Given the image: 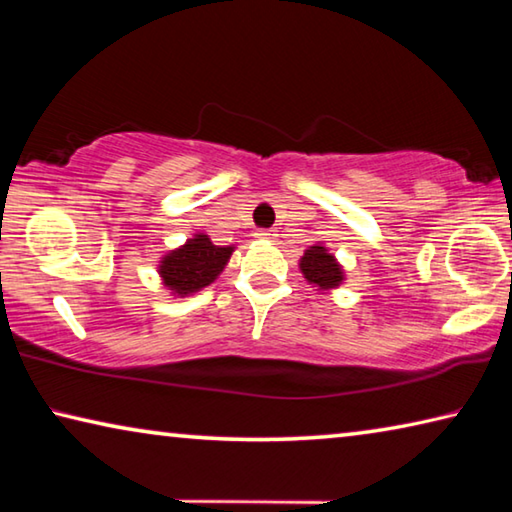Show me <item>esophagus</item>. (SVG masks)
<instances>
[{"mask_svg":"<svg viewBox=\"0 0 512 512\" xmlns=\"http://www.w3.org/2000/svg\"><path fill=\"white\" fill-rule=\"evenodd\" d=\"M255 237L262 239V241H275L277 235H275V230H257Z\"/></svg>","mask_w":512,"mask_h":512,"instance_id":"1","label":"esophagus"}]
</instances>
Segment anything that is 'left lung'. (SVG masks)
Here are the masks:
<instances>
[{"label":"left lung","instance_id":"1","mask_svg":"<svg viewBox=\"0 0 512 512\" xmlns=\"http://www.w3.org/2000/svg\"><path fill=\"white\" fill-rule=\"evenodd\" d=\"M300 271L309 284H314L318 291L339 289L345 280L343 266L323 244H314L300 257Z\"/></svg>","mask_w":512,"mask_h":512}]
</instances>
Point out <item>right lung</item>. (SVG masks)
Masks as SVG:
<instances>
[{
    "label": "right lung",
    "mask_w": 512,
    "mask_h": 512,
    "mask_svg": "<svg viewBox=\"0 0 512 512\" xmlns=\"http://www.w3.org/2000/svg\"><path fill=\"white\" fill-rule=\"evenodd\" d=\"M235 246H214L205 232H196L183 246L160 259L158 273L173 296L185 298L201 291L221 275Z\"/></svg>",
    "instance_id": "right-lung-1"
}]
</instances>
